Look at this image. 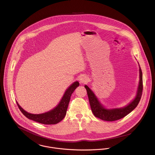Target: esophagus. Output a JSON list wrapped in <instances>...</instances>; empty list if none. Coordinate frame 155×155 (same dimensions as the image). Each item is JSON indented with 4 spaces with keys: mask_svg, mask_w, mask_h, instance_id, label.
<instances>
[{
    "mask_svg": "<svg viewBox=\"0 0 155 155\" xmlns=\"http://www.w3.org/2000/svg\"><path fill=\"white\" fill-rule=\"evenodd\" d=\"M79 81H80V83H81V84H85V83H87V81H88V78H87L86 76H84V75H83V76H82L81 77Z\"/></svg>",
    "mask_w": 155,
    "mask_h": 155,
    "instance_id": "1",
    "label": "esophagus"
}]
</instances>
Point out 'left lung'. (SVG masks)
Listing matches in <instances>:
<instances>
[{
  "instance_id": "8db88e82",
  "label": "left lung",
  "mask_w": 155,
  "mask_h": 155,
  "mask_svg": "<svg viewBox=\"0 0 155 155\" xmlns=\"http://www.w3.org/2000/svg\"><path fill=\"white\" fill-rule=\"evenodd\" d=\"M139 66V82L135 96L133 100L127 106L121 107L107 108L100 101L99 98L95 94L94 91L85 85L84 87L87 89L88 96L89 101L94 115L105 121H114L123 118L137 106L141 99L143 92V74L141 67Z\"/></svg>"
}]
</instances>
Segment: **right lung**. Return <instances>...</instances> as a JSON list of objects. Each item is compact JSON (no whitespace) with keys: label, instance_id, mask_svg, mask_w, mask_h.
Instances as JSON below:
<instances>
[{"label":"right lung","instance_id":"1","mask_svg":"<svg viewBox=\"0 0 155 155\" xmlns=\"http://www.w3.org/2000/svg\"><path fill=\"white\" fill-rule=\"evenodd\" d=\"M79 86L78 81L72 83L66 89L60 101L54 109L41 114H32L24 110L17 101V104L22 114L28 119L45 125L57 124L61 121L66 114L67 110L71 95L76 88Z\"/></svg>","mask_w":155,"mask_h":155}]
</instances>
